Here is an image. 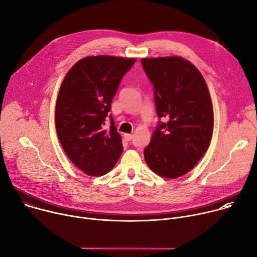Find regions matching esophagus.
<instances>
[{"mask_svg":"<svg viewBox=\"0 0 257 257\" xmlns=\"http://www.w3.org/2000/svg\"><path fill=\"white\" fill-rule=\"evenodd\" d=\"M124 138L126 139L127 142H130L131 139L133 138V135H132V134H124Z\"/></svg>","mask_w":257,"mask_h":257,"instance_id":"1","label":"esophagus"}]
</instances>
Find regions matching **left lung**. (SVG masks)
Masks as SVG:
<instances>
[{
  "instance_id": "8db88e82",
  "label": "left lung",
  "mask_w": 257,
  "mask_h": 257,
  "mask_svg": "<svg viewBox=\"0 0 257 257\" xmlns=\"http://www.w3.org/2000/svg\"><path fill=\"white\" fill-rule=\"evenodd\" d=\"M154 85L159 121L144 155L155 173L177 178L205 155L213 131V109L207 84L197 67L178 56L143 58Z\"/></svg>"
}]
</instances>
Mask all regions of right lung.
Returning a JSON list of instances; mask_svg holds the SVG:
<instances>
[{"label":"right lung","instance_id":"obj_1","mask_svg":"<svg viewBox=\"0 0 257 257\" xmlns=\"http://www.w3.org/2000/svg\"><path fill=\"white\" fill-rule=\"evenodd\" d=\"M136 59L107 55L79 60L66 74L56 101L59 142L74 164L91 176L108 173L123 152L111 114V100ZM106 116L111 126L104 127Z\"/></svg>","mask_w":257,"mask_h":257}]
</instances>
